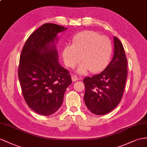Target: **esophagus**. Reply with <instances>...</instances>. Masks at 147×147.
<instances>
[{
  "instance_id": "1",
  "label": "esophagus",
  "mask_w": 147,
  "mask_h": 147,
  "mask_svg": "<svg viewBox=\"0 0 147 147\" xmlns=\"http://www.w3.org/2000/svg\"><path fill=\"white\" fill-rule=\"evenodd\" d=\"M71 79H72V81H74H74H78L79 80V78L76 76H73L72 78H71Z\"/></svg>"
}]
</instances>
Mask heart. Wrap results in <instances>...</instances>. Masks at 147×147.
I'll return each instance as SVG.
<instances>
[{"mask_svg":"<svg viewBox=\"0 0 147 147\" xmlns=\"http://www.w3.org/2000/svg\"><path fill=\"white\" fill-rule=\"evenodd\" d=\"M112 54V45L106 36L95 31L82 32L74 35L72 45L67 44L63 48L62 56L65 65L74 67L81 59L82 61L77 73L84 74L103 71L110 63Z\"/></svg>","mask_w":147,"mask_h":147,"instance_id":"1","label":"heart"}]
</instances>
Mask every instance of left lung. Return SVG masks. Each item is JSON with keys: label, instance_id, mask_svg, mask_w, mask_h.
I'll return each mask as SVG.
<instances>
[{"label": "left lung", "instance_id": "1", "mask_svg": "<svg viewBox=\"0 0 147 147\" xmlns=\"http://www.w3.org/2000/svg\"><path fill=\"white\" fill-rule=\"evenodd\" d=\"M112 59L102 72L83 80L84 102L92 113L104 115L112 111L121 100L127 76V60L122 43L114 37Z\"/></svg>", "mask_w": 147, "mask_h": 147}]
</instances>
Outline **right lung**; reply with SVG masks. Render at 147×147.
<instances>
[{
  "mask_svg": "<svg viewBox=\"0 0 147 147\" xmlns=\"http://www.w3.org/2000/svg\"><path fill=\"white\" fill-rule=\"evenodd\" d=\"M67 30L45 24L28 37L20 57L18 79L30 108L50 115L61 106L66 88L72 83L69 71L58 62V33Z\"/></svg>",
  "mask_w": 147,
  "mask_h": 147,
  "instance_id": "1",
  "label": "right lung"
}]
</instances>
